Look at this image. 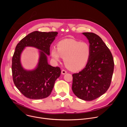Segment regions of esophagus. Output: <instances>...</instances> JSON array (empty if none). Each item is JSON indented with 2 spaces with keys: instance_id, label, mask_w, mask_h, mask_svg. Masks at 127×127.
<instances>
[{
  "instance_id": "34e87169",
  "label": "esophagus",
  "mask_w": 127,
  "mask_h": 127,
  "mask_svg": "<svg viewBox=\"0 0 127 127\" xmlns=\"http://www.w3.org/2000/svg\"><path fill=\"white\" fill-rule=\"evenodd\" d=\"M66 73H67V71H66V70H64V69H63V70L61 71V73H62V74H63V75L66 74Z\"/></svg>"
}]
</instances>
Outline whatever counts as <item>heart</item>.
<instances>
[{
	"label": "heart",
	"instance_id": "obj_1",
	"mask_svg": "<svg viewBox=\"0 0 127 127\" xmlns=\"http://www.w3.org/2000/svg\"><path fill=\"white\" fill-rule=\"evenodd\" d=\"M90 53L91 49L88 44L71 39L60 41L57 48L53 47L51 51L54 62H59L62 57L66 66L74 71L80 70L86 65Z\"/></svg>",
	"mask_w": 127,
	"mask_h": 127
}]
</instances>
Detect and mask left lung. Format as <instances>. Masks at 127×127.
I'll return each mask as SVG.
<instances>
[{"instance_id":"left-lung-1","label":"left lung","mask_w":127,"mask_h":127,"mask_svg":"<svg viewBox=\"0 0 127 127\" xmlns=\"http://www.w3.org/2000/svg\"><path fill=\"white\" fill-rule=\"evenodd\" d=\"M88 40L91 53L85 67L73 76L72 89L84 100L91 101L106 93L109 88L114 69L112 54L97 34L83 32Z\"/></svg>"}]
</instances>
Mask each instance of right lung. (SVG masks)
<instances>
[{"label":"right lung","instance_id":"obj_1","mask_svg":"<svg viewBox=\"0 0 127 127\" xmlns=\"http://www.w3.org/2000/svg\"><path fill=\"white\" fill-rule=\"evenodd\" d=\"M58 33L56 32H33L23 38L16 46L12 59L13 82L19 91L27 98L40 99L49 96L56 79L61 74L58 67H53L48 63L50 47ZM26 46L39 49L38 63L32 70L25 69L20 62L21 54Z\"/></svg>","mask_w":127,"mask_h":127}]
</instances>
